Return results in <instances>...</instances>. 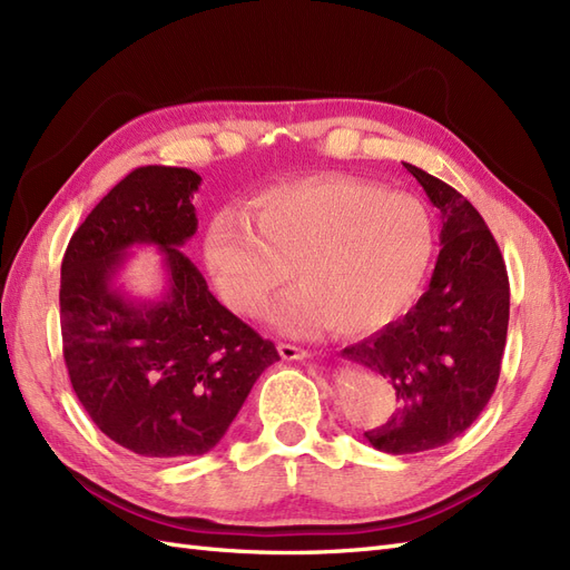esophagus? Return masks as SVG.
<instances>
[{"label": "esophagus", "mask_w": 570, "mask_h": 570, "mask_svg": "<svg viewBox=\"0 0 570 570\" xmlns=\"http://www.w3.org/2000/svg\"><path fill=\"white\" fill-rule=\"evenodd\" d=\"M278 352H281V357L283 360H306L309 357V352H306L304 347H297V345H289V343H281L278 345Z\"/></svg>", "instance_id": "34e87169"}]
</instances>
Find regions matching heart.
I'll use <instances>...</instances> for the list:
<instances>
[{
  "instance_id": "obj_1",
  "label": "heart",
  "mask_w": 570,
  "mask_h": 570,
  "mask_svg": "<svg viewBox=\"0 0 570 570\" xmlns=\"http://www.w3.org/2000/svg\"><path fill=\"white\" fill-rule=\"evenodd\" d=\"M434 247V218L417 196L362 177L314 175L258 191L249 215H215L204 261L223 302L247 316L297 268L302 285L275 306V326L360 335L410 309Z\"/></svg>"
}]
</instances>
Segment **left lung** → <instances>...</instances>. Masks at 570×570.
Returning a JSON list of instances; mask_svg holds the SVG:
<instances>
[{
  "label": "left lung",
  "mask_w": 570,
  "mask_h": 570,
  "mask_svg": "<svg viewBox=\"0 0 570 570\" xmlns=\"http://www.w3.org/2000/svg\"><path fill=\"white\" fill-rule=\"evenodd\" d=\"M441 213V252L424 295L343 357L389 379L397 410L364 432L376 451L439 449L480 417L497 389L509 333L511 289L497 239L463 194L410 163Z\"/></svg>",
  "instance_id": "obj_1"
}]
</instances>
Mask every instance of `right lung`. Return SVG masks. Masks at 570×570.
Returning a JSON list of instances; mask_svg holds the SVG:
<instances>
[{
    "mask_svg": "<svg viewBox=\"0 0 570 570\" xmlns=\"http://www.w3.org/2000/svg\"><path fill=\"white\" fill-rule=\"evenodd\" d=\"M202 177L148 165L121 179L76 229L61 261L59 321L76 397L105 436L146 458L204 455L281 355L213 297L184 254ZM134 246H156L166 287L118 285Z\"/></svg>",
    "mask_w": 570,
    "mask_h": 570,
    "instance_id": "1",
    "label": "right lung"
}]
</instances>
